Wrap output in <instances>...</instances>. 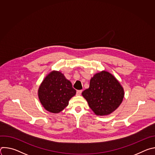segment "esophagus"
Returning <instances> with one entry per match:
<instances>
[{"label": "esophagus", "instance_id": "34e87169", "mask_svg": "<svg viewBox=\"0 0 155 155\" xmlns=\"http://www.w3.org/2000/svg\"><path fill=\"white\" fill-rule=\"evenodd\" d=\"M81 93H82V90H77V95H81Z\"/></svg>", "mask_w": 155, "mask_h": 155}]
</instances>
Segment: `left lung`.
<instances>
[{
  "mask_svg": "<svg viewBox=\"0 0 155 155\" xmlns=\"http://www.w3.org/2000/svg\"><path fill=\"white\" fill-rule=\"evenodd\" d=\"M124 90L116 78L107 71L96 74L91 78L90 87L82 96L97 115L112 114L120 106L124 97Z\"/></svg>",
  "mask_w": 155,
  "mask_h": 155,
  "instance_id": "1",
  "label": "left lung"
}]
</instances>
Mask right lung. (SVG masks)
<instances>
[{"instance_id": "1", "label": "right lung", "mask_w": 155, "mask_h": 155, "mask_svg": "<svg viewBox=\"0 0 155 155\" xmlns=\"http://www.w3.org/2000/svg\"><path fill=\"white\" fill-rule=\"evenodd\" d=\"M76 94L71 82L58 71H52L42 81L38 91L39 100L47 111L59 113Z\"/></svg>"}]
</instances>
